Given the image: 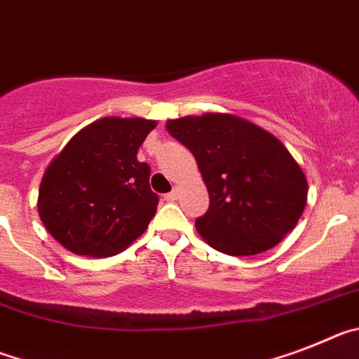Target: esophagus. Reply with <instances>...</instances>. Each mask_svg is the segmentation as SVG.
Segmentation results:
<instances>
[{
    "label": "esophagus",
    "instance_id": "esophagus-1",
    "mask_svg": "<svg viewBox=\"0 0 359 359\" xmlns=\"http://www.w3.org/2000/svg\"><path fill=\"white\" fill-rule=\"evenodd\" d=\"M164 198H166V201L168 202H173V201H177V198H179V189H173V191H170V193H168V195H166V197H164Z\"/></svg>",
    "mask_w": 359,
    "mask_h": 359
}]
</instances>
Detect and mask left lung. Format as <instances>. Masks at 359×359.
Instances as JSON below:
<instances>
[{"label": "left lung", "mask_w": 359, "mask_h": 359, "mask_svg": "<svg viewBox=\"0 0 359 359\" xmlns=\"http://www.w3.org/2000/svg\"><path fill=\"white\" fill-rule=\"evenodd\" d=\"M166 130L197 161L210 210L195 220L198 235L231 257L274 248L300 220L307 179L278 137L233 114L186 115Z\"/></svg>", "instance_id": "obj_1"}]
</instances>
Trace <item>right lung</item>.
<instances>
[{"label": "right lung", "instance_id": "add662e5", "mask_svg": "<svg viewBox=\"0 0 359 359\" xmlns=\"http://www.w3.org/2000/svg\"><path fill=\"white\" fill-rule=\"evenodd\" d=\"M157 126L144 117H102L72 137L43 173L37 213L65 249L114 257L148 229L158 198L137 151Z\"/></svg>", "mask_w": 359, "mask_h": 359}]
</instances>
